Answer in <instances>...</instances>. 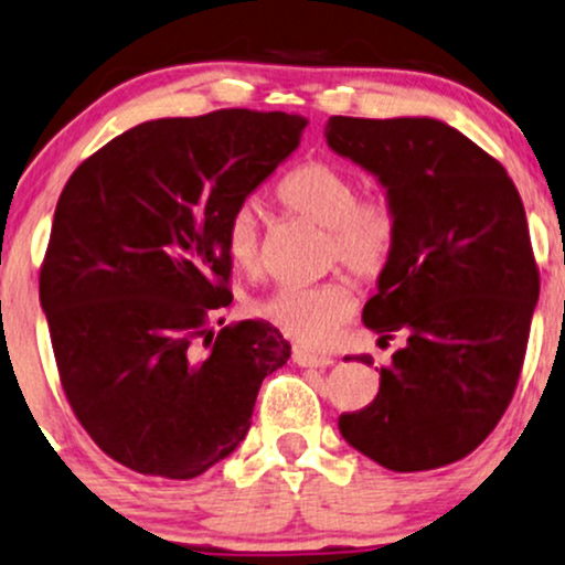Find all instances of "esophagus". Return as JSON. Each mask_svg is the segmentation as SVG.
<instances>
[{
    "label": "esophagus",
    "mask_w": 565,
    "mask_h": 565,
    "mask_svg": "<svg viewBox=\"0 0 565 565\" xmlns=\"http://www.w3.org/2000/svg\"><path fill=\"white\" fill-rule=\"evenodd\" d=\"M294 361L298 366H311V369H324V366L335 364V361H332L330 356H319V353L306 351V348H296Z\"/></svg>",
    "instance_id": "1"
}]
</instances>
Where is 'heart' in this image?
I'll return each mask as SVG.
<instances>
[{"instance_id":"obj_1","label":"heart","mask_w":565,"mask_h":565,"mask_svg":"<svg viewBox=\"0 0 565 565\" xmlns=\"http://www.w3.org/2000/svg\"><path fill=\"white\" fill-rule=\"evenodd\" d=\"M277 199L288 212L327 227V259L345 264L361 280L387 267L398 243V220L385 199H356V185L338 167L306 162L282 178ZM227 259L243 271L262 267V233L256 209L243 204L225 225ZM254 311L303 345H324L356 311L351 285L332 277L317 285H277Z\"/></svg>"}]
</instances>
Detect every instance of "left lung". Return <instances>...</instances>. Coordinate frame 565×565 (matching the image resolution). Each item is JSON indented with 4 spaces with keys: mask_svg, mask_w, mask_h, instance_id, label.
Instances as JSON below:
<instances>
[{
    "mask_svg": "<svg viewBox=\"0 0 565 565\" xmlns=\"http://www.w3.org/2000/svg\"><path fill=\"white\" fill-rule=\"evenodd\" d=\"M324 138L385 188L398 243L361 319L380 340L406 332L340 435L390 471L448 466L495 429L524 364L540 298L524 204L503 164L435 117H330Z\"/></svg>",
    "mask_w": 565,
    "mask_h": 565,
    "instance_id": "1",
    "label": "left lung"
}]
</instances>
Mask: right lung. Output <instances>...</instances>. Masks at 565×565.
Here are the masks:
<instances>
[{"label": "right lung", "instance_id": "1", "mask_svg": "<svg viewBox=\"0 0 565 565\" xmlns=\"http://www.w3.org/2000/svg\"><path fill=\"white\" fill-rule=\"evenodd\" d=\"M306 125L250 109L149 120L62 191L39 280L60 380L90 440L138 475L193 479L227 458L262 380L290 359L264 319L214 338L209 315L233 301L230 214Z\"/></svg>", "mask_w": 565, "mask_h": 565}]
</instances>
